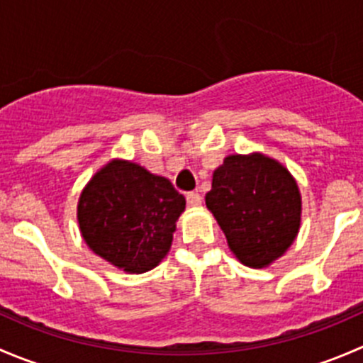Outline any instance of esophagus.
<instances>
[{
	"mask_svg": "<svg viewBox=\"0 0 363 363\" xmlns=\"http://www.w3.org/2000/svg\"><path fill=\"white\" fill-rule=\"evenodd\" d=\"M186 200H188L189 207H200V205H202V196H200L199 193H188Z\"/></svg>",
	"mask_w": 363,
	"mask_h": 363,
	"instance_id": "esophagus-1",
	"label": "esophagus"
}]
</instances>
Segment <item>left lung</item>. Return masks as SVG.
<instances>
[{"mask_svg": "<svg viewBox=\"0 0 363 363\" xmlns=\"http://www.w3.org/2000/svg\"><path fill=\"white\" fill-rule=\"evenodd\" d=\"M205 205L242 265L265 269L298 235L302 196L283 163L262 152L230 155L212 174Z\"/></svg>", "mask_w": 363, "mask_h": 363, "instance_id": "obj_1", "label": "left lung"}]
</instances>
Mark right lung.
I'll list each match as a JSON object with an SVG mask.
<instances>
[{
  "label": "right lung",
  "instance_id": "right-lung-1",
  "mask_svg": "<svg viewBox=\"0 0 363 363\" xmlns=\"http://www.w3.org/2000/svg\"><path fill=\"white\" fill-rule=\"evenodd\" d=\"M186 199L167 177L113 158L84 186L77 203L89 250L128 274H144L168 255Z\"/></svg>",
  "mask_w": 363,
  "mask_h": 363
}]
</instances>
